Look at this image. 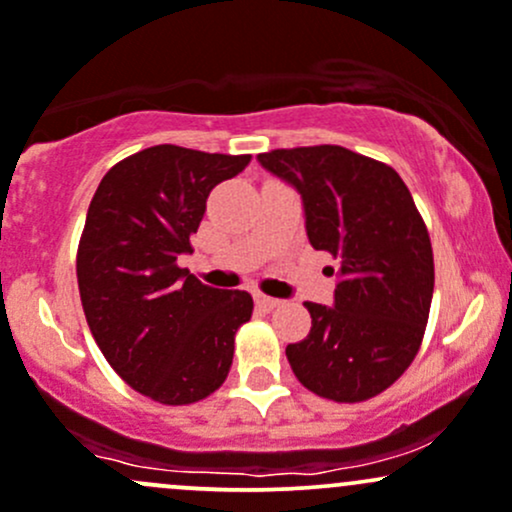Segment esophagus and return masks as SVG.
Returning <instances> with one entry per match:
<instances>
[{
	"label": "esophagus",
	"instance_id": "esophagus-1",
	"mask_svg": "<svg viewBox=\"0 0 512 512\" xmlns=\"http://www.w3.org/2000/svg\"><path fill=\"white\" fill-rule=\"evenodd\" d=\"M255 301H257V306L265 311H272V309H277V306H282V301L274 299V297H267V294H257Z\"/></svg>",
	"mask_w": 512,
	"mask_h": 512
}]
</instances>
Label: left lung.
<instances>
[{
	"instance_id": "8db88e82",
	"label": "left lung",
	"mask_w": 512,
	"mask_h": 512,
	"mask_svg": "<svg viewBox=\"0 0 512 512\" xmlns=\"http://www.w3.org/2000/svg\"><path fill=\"white\" fill-rule=\"evenodd\" d=\"M257 159L297 188L311 247L338 260L333 306L306 301L311 331L287 346L289 365L324 400H370L412 365L432 306V242L410 188L392 166L338 144Z\"/></svg>"
}]
</instances>
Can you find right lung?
Segmentation results:
<instances>
[{
  "label": "right lung",
  "instance_id": "right-lung-1",
  "mask_svg": "<svg viewBox=\"0 0 512 512\" xmlns=\"http://www.w3.org/2000/svg\"><path fill=\"white\" fill-rule=\"evenodd\" d=\"M250 159L157 144L117 161L90 201L75 257L85 319L112 370L159 405L213 395L252 316L250 294L208 287L176 262L208 193Z\"/></svg>",
  "mask_w": 512,
  "mask_h": 512
}]
</instances>
